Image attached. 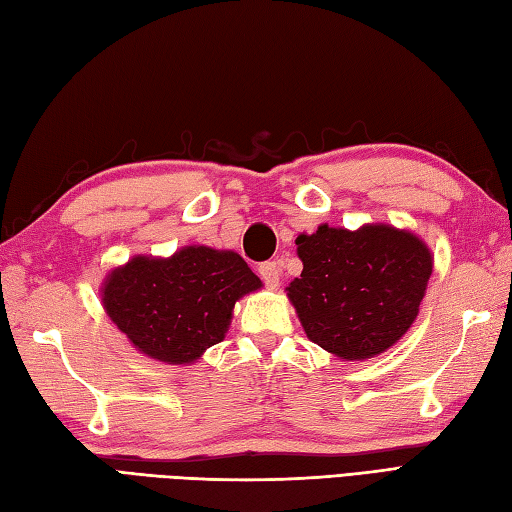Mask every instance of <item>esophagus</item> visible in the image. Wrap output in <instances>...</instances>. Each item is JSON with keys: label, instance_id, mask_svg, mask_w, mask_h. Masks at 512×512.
Instances as JSON below:
<instances>
[{"label": "esophagus", "instance_id": "obj_1", "mask_svg": "<svg viewBox=\"0 0 512 512\" xmlns=\"http://www.w3.org/2000/svg\"><path fill=\"white\" fill-rule=\"evenodd\" d=\"M279 275H281V268H279L277 262H266V264L259 266V277L264 279V284L270 290H275L279 286Z\"/></svg>", "mask_w": 512, "mask_h": 512}]
</instances>
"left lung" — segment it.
Instances as JSON below:
<instances>
[{
    "mask_svg": "<svg viewBox=\"0 0 512 512\" xmlns=\"http://www.w3.org/2000/svg\"><path fill=\"white\" fill-rule=\"evenodd\" d=\"M295 244L303 270L286 295L312 343L343 361H367L407 334L433 273L422 237L385 222L356 231L321 224Z\"/></svg>",
    "mask_w": 512,
    "mask_h": 512,
    "instance_id": "obj_1",
    "label": "left lung"
}]
</instances>
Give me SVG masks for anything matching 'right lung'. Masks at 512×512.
I'll return each instance as SVG.
<instances>
[{"label": "right lung", "instance_id": "obj_1", "mask_svg": "<svg viewBox=\"0 0 512 512\" xmlns=\"http://www.w3.org/2000/svg\"><path fill=\"white\" fill-rule=\"evenodd\" d=\"M262 286L235 250L191 244L169 257L134 255L112 268L101 303L140 354L191 365L224 341L235 303Z\"/></svg>", "mask_w": 512, "mask_h": 512}]
</instances>
